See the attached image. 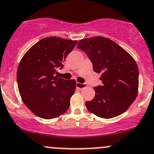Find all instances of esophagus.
I'll use <instances>...</instances> for the list:
<instances>
[{"label":"esophagus","instance_id":"34e87169","mask_svg":"<svg viewBox=\"0 0 154 154\" xmlns=\"http://www.w3.org/2000/svg\"><path fill=\"white\" fill-rule=\"evenodd\" d=\"M76 86H77V89H84V88L86 87V83H76Z\"/></svg>","mask_w":154,"mask_h":154}]
</instances>
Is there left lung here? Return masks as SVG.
<instances>
[{"instance_id":"left-lung-1","label":"left lung","mask_w":154,"mask_h":154,"mask_svg":"<svg viewBox=\"0 0 154 154\" xmlns=\"http://www.w3.org/2000/svg\"><path fill=\"white\" fill-rule=\"evenodd\" d=\"M77 48L87 54L94 71L101 74L102 86L86 101L90 113L104 119L117 117L133 103L138 92V68L128 52L109 38L97 36L80 40Z\"/></svg>"}]
</instances>
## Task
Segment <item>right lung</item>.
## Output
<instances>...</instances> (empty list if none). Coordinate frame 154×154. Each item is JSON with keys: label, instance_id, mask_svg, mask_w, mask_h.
Listing matches in <instances>:
<instances>
[{"label": "right lung", "instance_id": "obj_1", "mask_svg": "<svg viewBox=\"0 0 154 154\" xmlns=\"http://www.w3.org/2000/svg\"><path fill=\"white\" fill-rule=\"evenodd\" d=\"M77 41L47 37L25 53L17 70L19 94L26 107L46 120L63 114L70 106L76 89V80L55 76L56 68L72 51Z\"/></svg>", "mask_w": 154, "mask_h": 154}]
</instances>
